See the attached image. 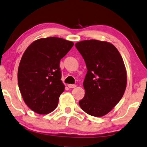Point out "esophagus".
<instances>
[{
  "instance_id": "obj_1",
  "label": "esophagus",
  "mask_w": 147,
  "mask_h": 147,
  "mask_svg": "<svg viewBox=\"0 0 147 147\" xmlns=\"http://www.w3.org/2000/svg\"><path fill=\"white\" fill-rule=\"evenodd\" d=\"M68 86H69V88H75L76 85V84H68Z\"/></svg>"
}]
</instances>
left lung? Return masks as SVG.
<instances>
[{"instance_id":"8db88e82","label":"left lung","mask_w":147,"mask_h":147,"mask_svg":"<svg viewBox=\"0 0 147 147\" xmlns=\"http://www.w3.org/2000/svg\"><path fill=\"white\" fill-rule=\"evenodd\" d=\"M75 47L87 69L83 82L85 94L79 105L88 115L102 117L125 93L127 77L123 58L114 45L105 41L82 40Z\"/></svg>"}]
</instances>
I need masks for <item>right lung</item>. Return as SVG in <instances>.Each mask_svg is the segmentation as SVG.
Segmentation results:
<instances>
[{"mask_svg": "<svg viewBox=\"0 0 147 147\" xmlns=\"http://www.w3.org/2000/svg\"><path fill=\"white\" fill-rule=\"evenodd\" d=\"M74 43L62 38L48 37L31 43L26 49L18 69V83L26 105L40 115L57 108L65 90L60 61Z\"/></svg>", "mask_w": 147, "mask_h": 147, "instance_id": "right-lung-1", "label": "right lung"}]
</instances>
